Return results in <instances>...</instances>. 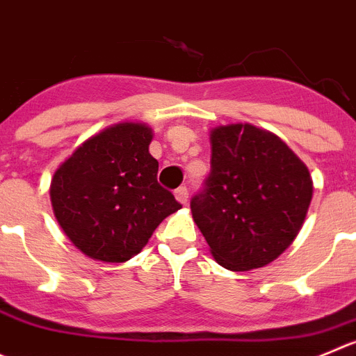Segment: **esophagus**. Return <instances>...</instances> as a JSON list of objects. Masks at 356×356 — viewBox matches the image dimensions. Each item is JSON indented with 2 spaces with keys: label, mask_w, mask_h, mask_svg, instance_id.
Returning <instances> with one entry per match:
<instances>
[{
  "label": "esophagus",
  "mask_w": 356,
  "mask_h": 356,
  "mask_svg": "<svg viewBox=\"0 0 356 356\" xmlns=\"http://www.w3.org/2000/svg\"><path fill=\"white\" fill-rule=\"evenodd\" d=\"M175 197L176 201L181 202V204H187L188 201V188L187 187H180L175 191Z\"/></svg>",
  "instance_id": "esophagus-1"
}]
</instances>
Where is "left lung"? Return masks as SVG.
Segmentation results:
<instances>
[{"label":"left lung","instance_id":"obj_1","mask_svg":"<svg viewBox=\"0 0 356 356\" xmlns=\"http://www.w3.org/2000/svg\"><path fill=\"white\" fill-rule=\"evenodd\" d=\"M211 171L191 201L216 262L264 267L299 234L313 197L309 169L276 134L252 124L211 129Z\"/></svg>","mask_w":356,"mask_h":356}]
</instances>
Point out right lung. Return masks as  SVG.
Segmentation results:
<instances>
[{
	"instance_id": "add662e5",
	"label": "right lung",
	"mask_w": 356,
	"mask_h": 356,
	"mask_svg": "<svg viewBox=\"0 0 356 356\" xmlns=\"http://www.w3.org/2000/svg\"><path fill=\"white\" fill-rule=\"evenodd\" d=\"M147 124L120 122L83 141L54 172L50 201L64 234L87 257L125 262L181 204L157 181Z\"/></svg>"
}]
</instances>
